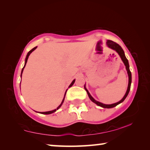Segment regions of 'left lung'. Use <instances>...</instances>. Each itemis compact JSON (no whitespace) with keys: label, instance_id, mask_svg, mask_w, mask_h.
I'll return each mask as SVG.
<instances>
[{"label":"left lung","instance_id":"1","mask_svg":"<svg viewBox=\"0 0 150 150\" xmlns=\"http://www.w3.org/2000/svg\"><path fill=\"white\" fill-rule=\"evenodd\" d=\"M106 44H107L108 46L109 47H110L111 49H112L114 50H115L116 52L118 53L120 55L122 60V62H124V65L126 66V70H127V72H128V77H129V81H128V88H127V91H126V93L125 94V95L124 96V97L122 98V99L120 100L119 102L115 103V104H112V105H105V104H103L100 102H98V101L95 100L94 98L91 96V95H90V93H88V91H87V88L85 87V89L87 91V93L88 95V97H89L90 99L91 100V101H93V103H95L96 105L101 106V107H103V108H113L115 107V106H117L119 104L122 103L123 101L125 100V98H126V96H128V93H129V91L130 90V86H131V83H132V74H131V72L130 71V68H129V63H128V59H126V57L125 56V54H124V52L122 50V48L121 47L120 45H119L118 44H116V42L112 41V40H108L107 42H106Z\"/></svg>","mask_w":150,"mask_h":150}]
</instances>
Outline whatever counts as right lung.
I'll return each instance as SVG.
<instances>
[{"label": "right lung", "instance_id": "add662e5", "mask_svg": "<svg viewBox=\"0 0 150 150\" xmlns=\"http://www.w3.org/2000/svg\"><path fill=\"white\" fill-rule=\"evenodd\" d=\"M36 47H34V48H33V49H32L31 50H30L28 53V54H27V55H26V60H25V64H24V67L22 68V72H21V77H22V72H23L24 68L25 67V65H26V63H27V61H28V57H29L30 54H31V53H32V52H33V51H34V50L36 49ZM75 80H73V81H72V83H71V85H69V87H71V86H72L73 84H74V83H75ZM66 92H67V91H66ZM66 92H65V93L64 98H63V100H62V103H61V105H60L59 106H58V107L57 108V109H55V110H52V111H48V112H40V113H41V114H44V115H50V114H52V113H53V112H54L56 111V110H57V109H59V108L61 107V106H62V104H63V101H64V98H65V94H66Z\"/></svg>", "mask_w": 150, "mask_h": 150}]
</instances>
